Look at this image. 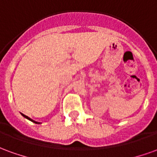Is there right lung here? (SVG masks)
I'll return each mask as SVG.
<instances>
[{
    "label": "right lung",
    "mask_w": 157,
    "mask_h": 157,
    "mask_svg": "<svg viewBox=\"0 0 157 157\" xmlns=\"http://www.w3.org/2000/svg\"><path fill=\"white\" fill-rule=\"evenodd\" d=\"M22 115L23 116V117H24V118H28V119H29V120H30V121L33 122V123H35V124H40V123H38V122H35V121H33V119H31V118H29V117H28V116H26V115H24V114H22Z\"/></svg>",
    "instance_id": "add662e5"
}]
</instances>
